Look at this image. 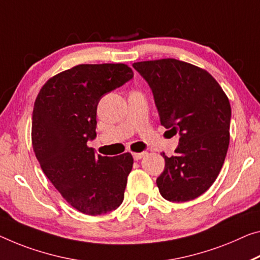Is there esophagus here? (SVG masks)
<instances>
[{"label": "esophagus", "mask_w": 260, "mask_h": 260, "mask_svg": "<svg viewBox=\"0 0 260 260\" xmlns=\"http://www.w3.org/2000/svg\"><path fill=\"white\" fill-rule=\"evenodd\" d=\"M133 155H134L135 160H139V159H142L143 157H145L146 152H135V153H133Z\"/></svg>", "instance_id": "34e87169"}]
</instances>
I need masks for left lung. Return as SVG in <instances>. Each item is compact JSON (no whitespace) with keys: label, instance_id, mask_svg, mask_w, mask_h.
<instances>
[{"label":"left lung","instance_id":"8db88e82","mask_svg":"<svg viewBox=\"0 0 260 260\" xmlns=\"http://www.w3.org/2000/svg\"><path fill=\"white\" fill-rule=\"evenodd\" d=\"M134 69L153 93L160 124L179 133L175 154L165 158L157 179L164 199L185 202L216 180L230 141L229 99L211 74L177 59L139 61Z\"/></svg>","mask_w":260,"mask_h":260}]
</instances>
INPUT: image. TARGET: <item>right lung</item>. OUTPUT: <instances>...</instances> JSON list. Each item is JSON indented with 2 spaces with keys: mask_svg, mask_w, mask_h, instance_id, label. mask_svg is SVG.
<instances>
[{
  "mask_svg": "<svg viewBox=\"0 0 260 260\" xmlns=\"http://www.w3.org/2000/svg\"><path fill=\"white\" fill-rule=\"evenodd\" d=\"M133 77L125 63H82L47 80L35 101L36 158L61 197L83 214H106L124 199L133 155H96L87 142L96 137L100 100Z\"/></svg>",
  "mask_w": 260,
  "mask_h": 260,
  "instance_id": "obj_1",
  "label": "right lung"
}]
</instances>
